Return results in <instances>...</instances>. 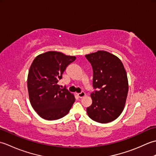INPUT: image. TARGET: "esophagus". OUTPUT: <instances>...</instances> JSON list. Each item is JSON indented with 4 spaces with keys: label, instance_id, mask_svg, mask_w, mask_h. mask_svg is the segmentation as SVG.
<instances>
[{
    "label": "esophagus",
    "instance_id": "esophagus-1",
    "mask_svg": "<svg viewBox=\"0 0 156 156\" xmlns=\"http://www.w3.org/2000/svg\"><path fill=\"white\" fill-rule=\"evenodd\" d=\"M77 95H78V97L79 98H82V97H85L86 94L84 93V92H80V93H78Z\"/></svg>",
    "mask_w": 156,
    "mask_h": 156
}]
</instances>
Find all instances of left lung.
Listing matches in <instances>:
<instances>
[{"mask_svg":"<svg viewBox=\"0 0 156 156\" xmlns=\"http://www.w3.org/2000/svg\"><path fill=\"white\" fill-rule=\"evenodd\" d=\"M93 69L92 105L87 108L88 117L101 123L117 119L123 111L129 84L121 59L108 51L99 50L85 55Z\"/></svg>","mask_w":156,"mask_h":156,"instance_id":"1","label":"left lung"}]
</instances>
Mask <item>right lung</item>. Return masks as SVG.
I'll use <instances>...</instances> for the list:
<instances>
[{
    "instance_id": "add662e5",
    "label": "right lung",
    "mask_w": 156,
    "mask_h": 156,
    "mask_svg": "<svg viewBox=\"0 0 156 156\" xmlns=\"http://www.w3.org/2000/svg\"><path fill=\"white\" fill-rule=\"evenodd\" d=\"M75 56L49 51L38 55L33 61L27 76L30 103L36 112L45 120H57L67 115L75 97L58 84L66 67Z\"/></svg>"
}]
</instances>
